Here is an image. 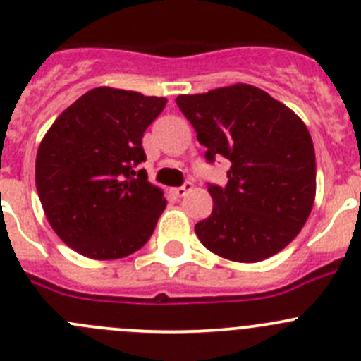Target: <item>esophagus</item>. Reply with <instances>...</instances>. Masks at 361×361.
I'll return each mask as SVG.
<instances>
[{
    "label": "esophagus",
    "instance_id": "esophagus-1",
    "mask_svg": "<svg viewBox=\"0 0 361 361\" xmlns=\"http://www.w3.org/2000/svg\"><path fill=\"white\" fill-rule=\"evenodd\" d=\"M191 190H193V183H191V180H186L180 188H175L173 193L177 195V197H186Z\"/></svg>",
    "mask_w": 361,
    "mask_h": 361
}]
</instances>
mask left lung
<instances>
[{
    "label": "left lung",
    "instance_id": "8db88e82",
    "mask_svg": "<svg viewBox=\"0 0 361 361\" xmlns=\"http://www.w3.org/2000/svg\"><path fill=\"white\" fill-rule=\"evenodd\" d=\"M205 147V161L232 163L226 186L207 184L212 212L195 225L207 250L260 262L303 228L315 198V152L300 116L252 85L175 99Z\"/></svg>",
    "mask_w": 361,
    "mask_h": 361
}]
</instances>
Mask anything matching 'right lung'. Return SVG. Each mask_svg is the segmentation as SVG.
<instances>
[{
    "label": "right lung",
    "mask_w": 361,
    "mask_h": 361,
    "mask_svg": "<svg viewBox=\"0 0 361 361\" xmlns=\"http://www.w3.org/2000/svg\"><path fill=\"white\" fill-rule=\"evenodd\" d=\"M164 97L99 87L51 126L37 152L40 204L58 238L81 255L113 260L150 239L166 200L147 171L143 133Z\"/></svg>",
    "instance_id": "right-lung-1"
}]
</instances>
